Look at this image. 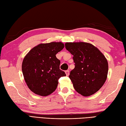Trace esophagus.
I'll return each mask as SVG.
<instances>
[{
    "label": "esophagus",
    "instance_id": "obj_1",
    "mask_svg": "<svg viewBox=\"0 0 126 126\" xmlns=\"http://www.w3.org/2000/svg\"><path fill=\"white\" fill-rule=\"evenodd\" d=\"M65 73H66V76H69V71L68 70H66L65 71Z\"/></svg>",
    "mask_w": 126,
    "mask_h": 126
}]
</instances>
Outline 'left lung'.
Returning a JSON list of instances; mask_svg holds the SVG:
<instances>
[{
  "label": "left lung",
  "instance_id": "1",
  "mask_svg": "<svg viewBox=\"0 0 126 126\" xmlns=\"http://www.w3.org/2000/svg\"><path fill=\"white\" fill-rule=\"evenodd\" d=\"M65 47L73 55L75 68L69 77L75 89L84 96L97 92L107 77L106 57L97 47L88 43H66Z\"/></svg>",
  "mask_w": 126,
  "mask_h": 126
}]
</instances>
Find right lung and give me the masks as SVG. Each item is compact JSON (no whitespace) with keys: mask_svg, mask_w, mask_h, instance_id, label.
<instances>
[{"mask_svg":"<svg viewBox=\"0 0 126 126\" xmlns=\"http://www.w3.org/2000/svg\"><path fill=\"white\" fill-rule=\"evenodd\" d=\"M62 42L40 44L26 55L22 63V72L25 82L36 94L46 96L57 88L58 79L66 76L60 69V61L56 55L62 50Z\"/></svg>","mask_w":126,"mask_h":126,"instance_id":"1","label":"right lung"}]
</instances>
